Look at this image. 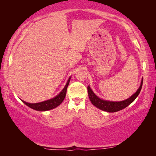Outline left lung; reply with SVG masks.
<instances>
[{"label":"left lung","instance_id":"left-lung-1","mask_svg":"<svg viewBox=\"0 0 156 156\" xmlns=\"http://www.w3.org/2000/svg\"><path fill=\"white\" fill-rule=\"evenodd\" d=\"M142 83H143V79L142 80L139 89L137 90V91L134 94L133 96H131L129 98L126 99L125 100L120 102H112V101H107V100H104L99 98L98 97L95 95V94L91 90L90 87L88 86L87 90H88V95L89 98L91 103L93 104L94 106H96L97 108L101 109L102 111L107 112H116L118 111L122 110L125 109V107L129 106L131 102H133L135 99L138 96L140 92L141 91L142 87Z\"/></svg>","mask_w":156,"mask_h":156}]
</instances>
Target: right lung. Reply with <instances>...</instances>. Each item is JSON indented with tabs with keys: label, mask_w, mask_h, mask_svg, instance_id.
<instances>
[{
	"label": "right lung",
	"mask_w": 156,
	"mask_h": 156,
	"mask_svg": "<svg viewBox=\"0 0 156 156\" xmlns=\"http://www.w3.org/2000/svg\"><path fill=\"white\" fill-rule=\"evenodd\" d=\"M70 79L71 78H69L67 84H66L65 87L61 91V92H60L58 96L54 98L46 100V101H44V102H38V103H32V104L29 103V102H25L23 101V100H22V101L29 107H30L31 109L36 111H41V112H43V111H47V110L54 109V108L57 107L58 105L61 104L63 100H64L66 96V93H67V87L69 85V84Z\"/></svg>",
	"instance_id": "1"
}]
</instances>
